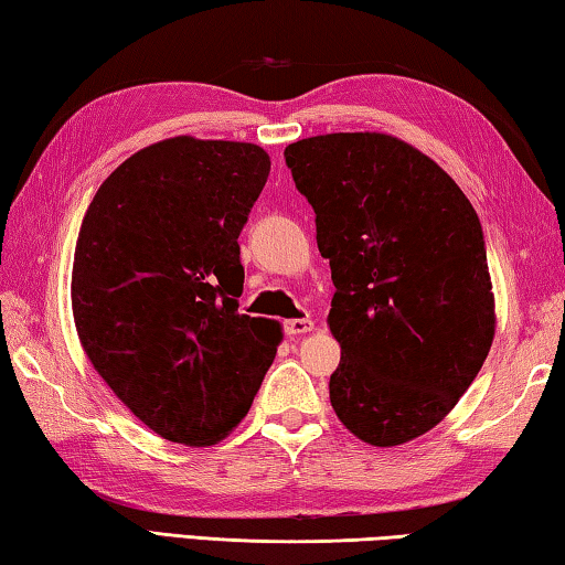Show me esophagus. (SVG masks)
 I'll use <instances>...</instances> for the list:
<instances>
[{"mask_svg":"<svg viewBox=\"0 0 565 565\" xmlns=\"http://www.w3.org/2000/svg\"><path fill=\"white\" fill-rule=\"evenodd\" d=\"M312 330H315V322L310 318H298V320L285 322V332H288L290 338H300V334H308Z\"/></svg>","mask_w":565,"mask_h":565,"instance_id":"1","label":"esophagus"}]
</instances>
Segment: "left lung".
Listing matches in <instances>:
<instances>
[{"mask_svg": "<svg viewBox=\"0 0 565 565\" xmlns=\"http://www.w3.org/2000/svg\"><path fill=\"white\" fill-rule=\"evenodd\" d=\"M330 257V377L340 422L372 447L422 437L477 380L497 330L479 215L454 178L390 134L285 148Z\"/></svg>", "mask_w": 565, "mask_h": 565, "instance_id": "1", "label": "left lung"}]
</instances>
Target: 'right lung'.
I'll return each instance as SVG.
<instances>
[{
  "instance_id": "add662e5",
  "label": "right lung",
  "mask_w": 565,
  "mask_h": 565,
  "mask_svg": "<svg viewBox=\"0 0 565 565\" xmlns=\"http://www.w3.org/2000/svg\"><path fill=\"white\" fill-rule=\"evenodd\" d=\"M270 173L243 141L166 138L98 188L78 231L72 310L114 394L163 439L211 447L250 409L280 322L237 315L241 235Z\"/></svg>"
}]
</instances>
